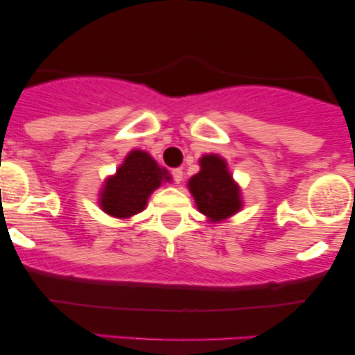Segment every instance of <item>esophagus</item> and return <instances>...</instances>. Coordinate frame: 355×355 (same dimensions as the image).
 Returning a JSON list of instances; mask_svg holds the SVG:
<instances>
[{
    "instance_id": "34e87169",
    "label": "esophagus",
    "mask_w": 355,
    "mask_h": 355,
    "mask_svg": "<svg viewBox=\"0 0 355 355\" xmlns=\"http://www.w3.org/2000/svg\"><path fill=\"white\" fill-rule=\"evenodd\" d=\"M172 177L175 183H180L183 180V170L182 168H173L172 170Z\"/></svg>"
}]
</instances>
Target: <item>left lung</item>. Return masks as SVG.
<instances>
[{
    "label": "left lung",
    "mask_w": 355,
    "mask_h": 355,
    "mask_svg": "<svg viewBox=\"0 0 355 355\" xmlns=\"http://www.w3.org/2000/svg\"><path fill=\"white\" fill-rule=\"evenodd\" d=\"M189 190L200 214L214 223L242 209L239 185L232 178L227 162L215 153L200 158V172L189 180Z\"/></svg>",
    "instance_id": "left-lung-1"
}]
</instances>
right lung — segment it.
<instances>
[{
    "instance_id": "right-lung-1",
    "label": "right lung",
    "mask_w": 355,
    "mask_h": 355,
    "mask_svg": "<svg viewBox=\"0 0 355 355\" xmlns=\"http://www.w3.org/2000/svg\"><path fill=\"white\" fill-rule=\"evenodd\" d=\"M172 177L146 152L132 150L100 193V207L116 218H128L145 209L148 197Z\"/></svg>"
}]
</instances>
